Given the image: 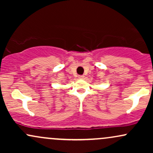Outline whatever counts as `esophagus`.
Instances as JSON below:
<instances>
[{"mask_svg": "<svg viewBox=\"0 0 153 153\" xmlns=\"http://www.w3.org/2000/svg\"><path fill=\"white\" fill-rule=\"evenodd\" d=\"M84 75H78V78L79 79H83L84 78Z\"/></svg>", "mask_w": 153, "mask_h": 153, "instance_id": "obj_1", "label": "esophagus"}]
</instances>
